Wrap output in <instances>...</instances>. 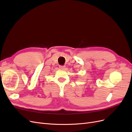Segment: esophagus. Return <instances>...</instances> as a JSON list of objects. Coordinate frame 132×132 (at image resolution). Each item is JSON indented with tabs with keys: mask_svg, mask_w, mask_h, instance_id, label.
Instances as JSON below:
<instances>
[{
	"mask_svg": "<svg viewBox=\"0 0 132 132\" xmlns=\"http://www.w3.org/2000/svg\"><path fill=\"white\" fill-rule=\"evenodd\" d=\"M59 68L61 69H62V70H64L65 69V66H62V65H60L59 66Z\"/></svg>",
	"mask_w": 132,
	"mask_h": 132,
	"instance_id": "obj_1",
	"label": "esophagus"
}]
</instances>
